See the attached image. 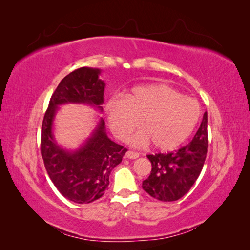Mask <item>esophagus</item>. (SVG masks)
Here are the masks:
<instances>
[{"instance_id": "34e87169", "label": "esophagus", "mask_w": 250, "mask_h": 250, "mask_svg": "<svg viewBox=\"0 0 250 250\" xmlns=\"http://www.w3.org/2000/svg\"><path fill=\"white\" fill-rule=\"evenodd\" d=\"M125 157L126 159H136V158L140 157V153H139V152H135V151L129 150V151L125 152Z\"/></svg>"}]
</instances>
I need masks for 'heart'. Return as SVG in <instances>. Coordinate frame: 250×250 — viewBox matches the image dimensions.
I'll return each mask as SVG.
<instances>
[{
	"instance_id": "b5f03b06",
	"label": "heart",
	"mask_w": 250,
	"mask_h": 250,
	"mask_svg": "<svg viewBox=\"0 0 250 250\" xmlns=\"http://www.w3.org/2000/svg\"><path fill=\"white\" fill-rule=\"evenodd\" d=\"M106 117L113 133L125 141L141 122L144 132L133 143H151L157 150L176 149L192 135L201 118V106L196 100L184 97L166 84L139 86L125 95L106 103Z\"/></svg>"
}]
</instances>
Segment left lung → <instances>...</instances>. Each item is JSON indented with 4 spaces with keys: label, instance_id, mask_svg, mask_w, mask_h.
<instances>
[{
    "label": "left lung",
    "instance_id": "8db88e82",
    "mask_svg": "<svg viewBox=\"0 0 250 250\" xmlns=\"http://www.w3.org/2000/svg\"><path fill=\"white\" fill-rule=\"evenodd\" d=\"M208 137L205 111L199 130L188 145L175 152L148 155L151 162L149 177L142 187L152 198L163 202L179 200L188 192L203 168Z\"/></svg>",
    "mask_w": 250,
    "mask_h": 250
}]
</instances>
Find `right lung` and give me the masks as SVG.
Here are the masks:
<instances>
[{
  "label": "right lung",
  "instance_id": "obj_1",
  "mask_svg": "<svg viewBox=\"0 0 250 250\" xmlns=\"http://www.w3.org/2000/svg\"><path fill=\"white\" fill-rule=\"evenodd\" d=\"M100 74L99 68L81 67L63 78L51 95L42 125L41 153L46 171L59 192L79 204L91 203L104 194L110 172L128 150L108 139L102 118L76 150L64 149L55 139L54 121L60 105L87 104L103 110L105 83Z\"/></svg>",
  "mask_w": 250,
  "mask_h": 250
}]
</instances>
